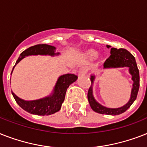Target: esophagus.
Segmentation results:
<instances>
[{"label":"esophagus","mask_w":147,"mask_h":147,"mask_svg":"<svg viewBox=\"0 0 147 147\" xmlns=\"http://www.w3.org/2000/svg\"><path fill=\"white\" fill-rule=\"evenodd\" d=\"M88 72V68L85 66H83L79 70V76H84Z\"/></svg>","instance_id":"obj_1"}]
</instances>
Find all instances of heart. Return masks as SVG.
Segmentation results:
<instances>
[{
    "label": "heart",
    "instance_id": "obj_1",
    "mask_svg": "<svg viewBox=\"0 0 147 147\" xmlns=\"http://www.w3.org/2000/svg\"><path fill=\"white\" fill-rule=\"evenodd\" d=\"M89 55H90L91 57H96L97 56V53H96V51H89Z\"/></svg>",
    "mask_w": 147,
    "mask_h": 147
}]
</instances>
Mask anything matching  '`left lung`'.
<instances>
[{"instance_id":"obj_1","label":"left lung","mask_w":147,"mask_h":147,"mask_svg":"<svg viewBox=\"0 0 147 147\" xmlns=\"http://www.w3.org/2000/svg\"><path fill=\"white\" fill-rule=\"evenodd\" d=\"M107 47L109 48L111 47V46L107 45ZM110 53V57L105 61L104 64H103V69H116V68L124 67H127L129 69L128 71L131 76V80L133 81L130 100L126 104L121 107H119V108H108V107H104L100 103H99L95 100L94 94H93V84H94V80L96 78L94 75L90 76L91 86L88 90V99L90 107L94 112L100 113V114H105V115H116L125 113V111L131 106L132 103L135 101L137 96H138V90H139L140 76L135 58L129 51L123 48L116 49L114 47H111Z\"/></svg>"}]
</instances>
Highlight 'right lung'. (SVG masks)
Returning <instances> with one entry per match:
<instances>
[{
  "instance_id": "obj_1",
  "label": "right lung",
  "mask_w": 147,
  "mask_h": 147,
  "mask_svg": "<svg viewBox=\"0 0 147 147\" xmlns=\"http://www.w3.org/2000/svg\"><path fill=\"white\" fill-rule=\"evenodd\" d=\"M56 47L48 45H37L26 49L20 54L19 59L13 68L12 72L16 64L23 58L32 55H48L51 57L58 56L59 52L56 51ZM12 74V73H11ZM78 76L74 74H65L60 76L53 88V92L49 96L34 100H25L20 98L12 91L16 102L24 110L34 115H49L57 113L61 109L62 104L65 100L67 88L71 84L77 80Z\"/></svg>"
}]
</instances>
